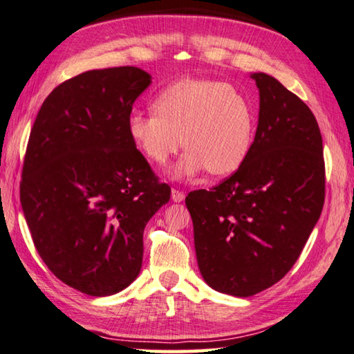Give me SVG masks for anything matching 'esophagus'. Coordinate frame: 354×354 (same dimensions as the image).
I'll return each instance as SVG.
<instances>
[{"mask_svg": "<svg viewBox=\"0 0 354 354\" xmlns=\"http://www.w3.org/2000/svg\"><path fill=\"white\" fill-rule=\"evenodd\" d=\"M184 197H186V195H184V192H181V190L171 189V198H173V201H176V203H179V201L184 200Z\"/></svg>", "mask_w": 354, "mask_h": 354, "instance_id": "1", "label": "esophagus"}]
</instances>
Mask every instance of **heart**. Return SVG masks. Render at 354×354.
Instances as JSON below:
<instances>
[{"label": "heart", "instance_id": "b5f03b06", "mask_svg": "<svg viewBox=\"0 0 354 354\" xmlns=\"http://www.w3.org/2000/svg\"><path fill=\"white\" fill-rule=\"evenodd\" d=\"M153 111L154 115H129L127 137L154 165H165L181 145L187 148L171 170L173 178L189 179L206 170L214 176L232 175L250 154L255 110L236 86L207 78H183L157 93Z\"/></svg>", "mask_w": 354, "mask_h": 354}]
</instances>
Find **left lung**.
<instances>
[{"instance_id": "left-lung-1", "label": "left lung", "mask_w": 354, "mask_h": 354, "mask_svg": "<svg viewBox=\"0 0 354 354\" xmlns=\"http://www.w3.org/2000/svg\"><path fill=\"white\" fill-rule=\"evenodd\" d=\"M258 126L243 167L186 206L201 276L248 298L277 283L298 260L324 203L323 140L310 109L276 78L255 72Z\"/></svg>"}]
</instances>
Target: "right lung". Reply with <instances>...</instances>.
<instances>
[{"label": "right lung", "mask_w": 354, "mask_h": 354, "mask_svg": "<svg viewBox=\"0 0 354 354\" xmlns=\"http://www.w3.org/2000/svg\"><path fill=\"white\" fill-rule=\"evenodd\" d=\"M149 85L132 66L83 72L48 94L28 140L20 201L32 243L61 282L89 296L137 279L143 230L170 200L126 131Z\"/></svg>", "instance_id": "add662e5"}]
</instances>
